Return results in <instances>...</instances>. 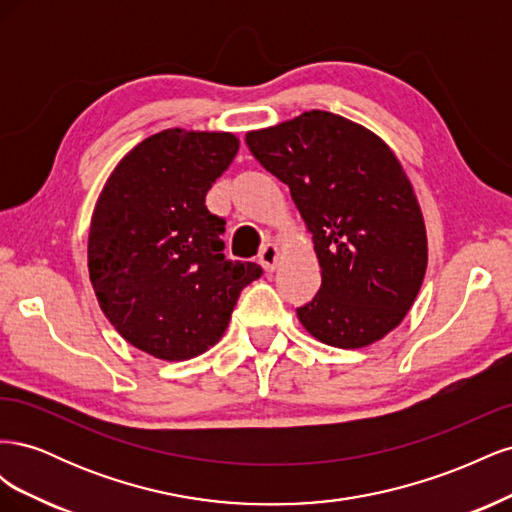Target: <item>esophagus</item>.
<instances>
[{
    "mask_svg": "<svg viewBox=\"0 0 512 512\" xmlns=\"http://www.w3.org/2000/svg\"><path fill=\"white\" fill-rule=\"evenodd\" d=\"M258 260H260V265L265 267V271H273L277 267V260H280V250H277V245L275 243L262 245Z\"/></svg>",
    "mask_w": 512,
    "mask_h": 512,
    "instance_id": "esophagus-1",
    "label": "esophagus"
}]
</instances>
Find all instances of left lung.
<instances>
[{"label":"left lung","mask_w":512,"mask_h":512,"mask_svg":"<svg viewBox=\"0 0 512 512\" xmlns=\"http://www.w3.org/2000/svg\"><path fill=\"white\" fill-rule=\"evenodd\" d=\"M245 145L288 185L312 232L322 282L297 307L303 327L335 348H363L393 331L427 269L423 213L393 151L327 111L247 132Z\"/></svg>","instance_id":"left-lung-1"}]
</instances>
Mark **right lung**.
<instances>
[{"instance_id":"obj_1","label":"right lung","mask_w":512,"mask_h":512,"mask_svg":"<svg viewBox=\"0 0 512 512\" xmlns=\"http://www.w3.org/2000/svg\"><path fill=\"white\" fill-rule=\"evenodd\" d=\"M228 132L164 130L108 177L89 228V277L104 316L156 359L203 354L228 327L256 262L224 256L226 220L205 196L235 160Z\"/></svg>"}]
</instances>
